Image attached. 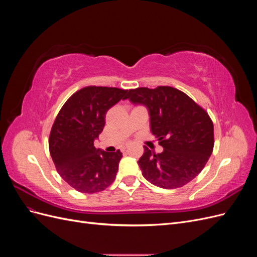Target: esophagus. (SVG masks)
<instances>
[{"label":"esophagus","instance_id":"34e87169","mask_svg":"<svg viewBox=\"0 0 257 257\" xmlns=\"http://www.w3.org/2000/svg\"><path fill=\"white\" fill-rule=\"evenodd\" d=\"M126 151V148H123V149H122V152H125Z\"/></svg>","mask_w":257,"mask_h":257}]
</instances>
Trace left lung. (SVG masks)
Instances as JSON below:
<instances>
[{"label": "left lung", "instance_id": "obj_1", "mask_svg": "<svg viewBox=\"0 0 257 257\" xmlns=\"http://www.w3.org/2000/svg\"><path fill=\"white\" fill-rule=\"evenodd\" d=\"M126 98L147 107L151 133L164 149L154 153L144 147L138 165L145 179L162 189L181 188L192 181L213 150V123L208 113L172 87L128 90Z\"/></svg>", "mask_w": 257, "mask_h": 257}]
</instances>
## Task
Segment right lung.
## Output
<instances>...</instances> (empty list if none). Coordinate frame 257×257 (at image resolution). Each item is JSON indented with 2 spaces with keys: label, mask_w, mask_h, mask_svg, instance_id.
I'll return each mask as SVG.
<instances>
[{
  "label": "right lung",
  "mask_w": 257,
  "mask_h": 257,
  "mask_svg": "<svg viewBox=\"0 0 257 257\" xmlns=\"http://www.w3.org/2000/svg\"><path fill=\"white\" fill-rule=\"evenodd\" d=\"M126 94L127 90L118 88H83L66 100L54 120L50 155L59 175L78 192L104 191L114 181L122 153L96 149L94 141L105 126L108 109Z\"/></svg>",
  "instance_id": "1"
}]
</instances>
